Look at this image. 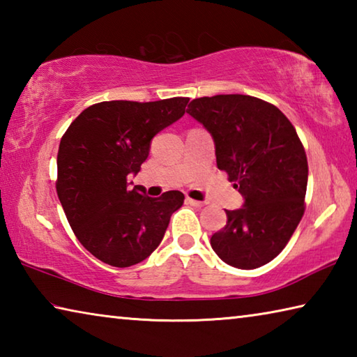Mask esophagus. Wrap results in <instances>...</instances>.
<instances>
[{
    "label": "esophagus",
    "mask_w": 357,
    "mask_h": 357,
    "mask_svg": "<svg viewBox=\"0 0 357 357\" xmlns=\"http://www.w3.org/2000/svg\"><path fill=\"white\" fill-rule=\"evenodd\" d=\"M185 202H187V203H189V204H192V206H195V208H203V206H204V204H206V203H204V202H198V200H193V198H189V197H187V198H185Z\"/></svg>",
    "instance_id": "1"
}]
</instances>
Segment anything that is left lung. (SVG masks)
<instances>
[{"mask_svg":"<svg viewBox=\"0 0 357 357\" xmlns=\"http://www.w3.org/2000/svg\"><path fill=\"white\" fill-rule=\"evenodd\" d=\"M187 113L211 132L217 168L245 200L227 211V225L213 234L211 247L239 269L269 263L305 211L309 165L294 126L275 105L244 94L193 99Z\"/></svg>","mask_w":357,"mask_h":357,"instance_id":"1","label":"left lung"}]
</instances>
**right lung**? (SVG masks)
<instances>
[{"mask_svg": "<svg viewBox=\"0 0 357 357\" xmlns=\"http://www.w3.org/2000/svg\"><path fill=\"white\" fill-rule=\"evenodd\" d=\"M189 98L155 102L110 100L72 121L58 149L56 193L72 231L89 253L114 268H129L153 253L184 193L159 198L142 185L140 172L153 137L183 116Z\"/></svg>", "mask_w": 357, "mask_h": 357, "instance_id": "right-lung-1", "label": "right lung"}]
</instances>
